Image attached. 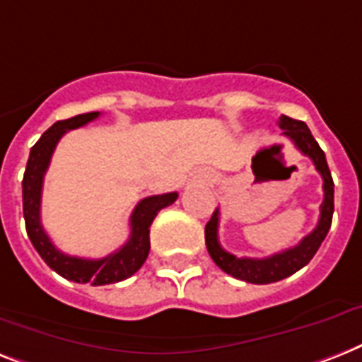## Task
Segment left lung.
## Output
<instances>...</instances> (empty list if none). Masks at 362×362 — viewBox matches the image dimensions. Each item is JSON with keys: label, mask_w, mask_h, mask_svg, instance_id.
Masks as SVG:
<instances>
[{"label": "left lung", "mask_w": 362, "mask_h": 362, "mask_svg": "<svg viewBox=\"0 0 362 362\" xmlns=\"http://www.w3.org/2000/svg\"><path fill=\"white\" fill-rule=\"evenodd\" d=\"M279 126L283 130V135H286L288 139L298 146L301 154L308 156L313 160L316 171L320 173L322 180H324V202L320 206L318 225H316V228L310 234H307L298 245H293V247L286 249V251L275 252V255L266 258H240L236 255H230L228 251H225L221 247V243H219V236H217L219 208L214 211V216L210 217V221L206 223V228H204L206 247L211 260L221 267L223 272L232 275V277L252 284L277 283V281H283V279L290 277L296 272H299L301 267L307 266L320 249L325 236H327L329 228H331V221H333L334 184L333 178H331V171H329L324 151L320 148V145L316 143V139H314L303 120L290 119V117L283 115L279 119Z\"/></svg>", "instance_id": "1"}]
</instances>
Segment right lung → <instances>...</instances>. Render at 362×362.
Returning a JSON list of instances; mask_svg holds the SVG:
<instances>
[{
	"instance_id": "add662e5",
	"label": "right lung",
	"mask_w": 362,
	"mask_h": 362,
	"mask_svg": "<svg viewBox=\"0 0 362 362\" xmlns=\"http://www.w3.org/2000/svg\"><path fill=\"white\" fill-rule=\"evenodd\" d=\"M98 111L93 113L76 115L72 119L57 120L52 128L44 132L42 137L35 143L29 152L28 167L23 173L22 195H23V219H25V230L33 243V247L42 257L55 273L61 277L93 286L111 284L132 277L143 264H145L148 251H151V225L161 208L169 206L178 199V193H163V195L146 197L134 208L130 217V238L128 242L105 258H79L64 255L55 247L49 236L44 230L40 223V197H42L44 175L48 171L49 160L54 154L59 139L69 130H76L79 126H85L90 120L98 119Z\"/></svg>"
}]
</instances>
